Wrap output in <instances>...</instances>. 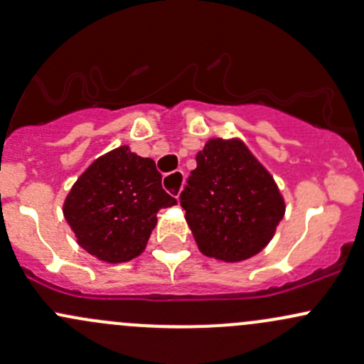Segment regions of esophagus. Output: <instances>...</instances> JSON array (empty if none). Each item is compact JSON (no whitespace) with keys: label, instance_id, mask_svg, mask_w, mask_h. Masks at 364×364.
<instances>
[{"label":"esophagus","instance_id":"1","mask_svg":"<svg viewBox=\"0 0 364 364\" xmlns=\"http://www.w3.org/2000/svg\"><path fill=\"white\" fill-rule=\"evenodd\" d=\"M163 186H165L168 193L173 194L175 198H178V194H181L182 186H183V171L175 170L171 171V173L165 175V178H163Z\"/></svg>","mask_w":364,"mask_h":364}]
</instances>
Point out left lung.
I'll return each instance as SVG.
<instances>
[{
  "label": "left lung",
  "instance_id": "1",
  "mask_svg": "<svg viewBox=\"0 0 364 364\" xmlns=\"http://www.w3.org/2000/svg\"><path fill=\"white\" fill-rule=\"evenodd\" d=\"M181 193L198 248L240 262L259 253L284 215L277 186L240 140H208Z\"/></svg>",
  "mask_w": 364,
  "mask_h": 364
}]
</instances>
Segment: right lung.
<instances>
[{
	"mask_svg": "<svg viewBox=\"0 0 364 364\" xmlns=\"http://www.w3.org/2000/svg\"><path fill=\"white\" fill-rule=\"evenodd\" d=\"M175 203L163 189L156 163L123 146L93 161L77 178L64 215L81 248L118 264L144 252L156 213Z\"/></svg>",
	"mask_w": 364,
	"mask_h": 364,
	"instance_id": "1",
	"label": "right lung"
}]
</instances>
